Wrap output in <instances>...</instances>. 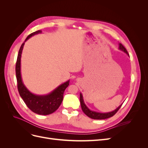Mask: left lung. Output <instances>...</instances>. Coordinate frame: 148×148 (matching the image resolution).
Listing matches in <instances>:
<instances>
[{"label": "left lung", "mask_w": 148, "mask_h": 148, "mask_svg": "<svg viewBox=\"0 0 148 148\" xmlns=\"http://www.w3.org/2000/svg\"><path fill=\"white\" fill-rule=\"evenodd\" d=\"M119 49H120V50L124 52L125 53H126L128 56H129L127 51L126 50V49L125 48V47L122 45V44L121 43H119ZM79 96H80L79 97L80 104H81L82 109L83 111V112L89 118L92 119H95V120H103V119H108V118L112 117V116L116 114V112H117L119 110V109L120 108V107L122 106V105L123 104V103H122V104H120L117 109H115L113 111L109 112H105V113L99 112L91 110L88 108V107L86 106V105L85 104V103L84 102L83 95H82V94L81 92H80V94H79Z\"/></svg>", "instance_id": "obj_1"}]
</instances>
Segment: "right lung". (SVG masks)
Listing matches in <instances>:
<instances>
[{"mask_svg":"<svg viewBox=\"0 0 148 148\" xmlns=\"http://www.w3.org/2000/svg\"><path fill=\"white\" fill-rule=\"evenodd\" d=\"M41 33H42V31L38 30L30 34L26 38L25 42L21 44L17 57L15 70L18 89L20 96L24 101L26 105L33 112L39 115H46L54 112L60 106L63 101L64 92L65 89L69 86L70 79L61 84L52 91L45 95H35L28 90V89L25 86L22 80L21 74V57L22 51L25 42L28 39L36 34Z\"/></svg>","mask_w":148,"mask_h":148,"instance_id":"right-lung-1","label":"right lung"}]
</instances>
